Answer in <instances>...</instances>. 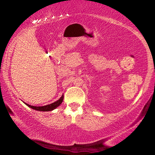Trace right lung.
Here are the masks:
<instances>
[{
	"label": "right lung",
	"instance_id": "right-lung-1",
	"mask_svg": "<svg viewBox=\"0 0 155 155\" xmlns=\"http://www.w3.org/2000/svg\"><path fill=\"white\" fill-rule=\"evenodd\" d=\"M63 97H64V96L62 95L61 97H60L59 100L55 101V102L52 103V104H48V105H47V106H31V105H29V104H25L28 106H29L30 108H33V109H34V110H36V111H52V110L55 109V108H56L57 107H58V106H59L60 105L62 104V102H63Z\"/></svg>",
	"mask_w": 155,
	"mask_h": 155
}]
</instances>
